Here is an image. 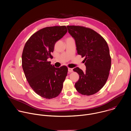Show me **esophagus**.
<instances>
[{"mask_svg": "<svg viewBox=\"0 0 131 131\" xmlns=\"http://www.w3.org/2000/svg\"><path fill=\"white\" fill-rule=\"evenodd\" d=\"M68 71H69V72H73V69H72V68H68Z\"/></svg>", "mask_w": 131, "mask_h": 131, "instance_id": "obj_1", "label": "esophagus"}]
</instances>
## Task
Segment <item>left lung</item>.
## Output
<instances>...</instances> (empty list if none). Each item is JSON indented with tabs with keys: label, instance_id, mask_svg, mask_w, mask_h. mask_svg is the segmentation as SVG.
<instances>
[{
	"label": "left lung",
	"instance_id": "obj_1",
	"mask_svg": "<svg viewBox=\"0 0 131 131\" xmlns=\"http://www.w3.org/2000/svg\"><path fill=\"white\" fill-rule=\"evenodd\" d=\"M67 27L75 40L78 54L85 57V71L79 67L73 69L79 75L75 88L82 95L95 94L105 85L111 69V58L107 43L99 34L91 29L77 26Z\"/></svg>",
	"mask_w": 131,
	"mask_h": 131
}]
</instances>
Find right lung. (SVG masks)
Masks as SVG:
<instances>
[{"mask_svg":"<svg viewBox=\"0 0 131 131\" xmlns=\"http://www.w3.org/2000/svg\"><path fill=\"white\" fill-rule=\"evenodd\" d=\"M67 32L65 26L41 29L29 38L24 48L22 67L26 78L33 90L43 98H55L62 91L68 68H56L47 59L52 58L56 42Z\"/></svg>","mask_w":131,"mask_h":131,"instance_id":"right-lung-1","label":"right lung"}]
</instances>
